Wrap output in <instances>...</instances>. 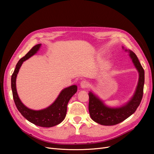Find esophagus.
<instances>
[{
  "label": "esophagus",
  "mask_w": 154,
  "mask_h": 154,
  "mask_svg": "<svg viewBox=\"0 0 154 154\" xmlns=\"http://www.w3.org/2000/svg\"><path fill=\"white\" fill-rule=\"evenodd\" d=\"M80 85L81 88H85L88 87V85H89V84H88V82L87 81H86V80H82V81H81V82H80Z\"/></svg>",
  "instance_id": "obj_1"
}]
</instances>
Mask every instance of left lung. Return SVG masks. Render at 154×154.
<instances>
[{
	"mask_svg": "<svg viewBox=\"0 0 154 154\" xmlns=\"http://www.w3.org/2000/svg\"><path fill=\"white\" fill-rule=\"evenodd\" d=\"M122 48L124 49V47ZM125 51L128 53L134 65L139 72L138 84L132 98L119 107L107 106L99 97L92 91L89 92L88 110L91 117L95 122L100 125H114L122 122L134 114L139 106L142 99L145 80L144 70L134 52L127 49H125Z\"/></svg>",
	"mask_w": 154,
	"mask_h": 154,
	"instance_id": "left-lung-1",
	"label": "left lung"
}]
</instances>
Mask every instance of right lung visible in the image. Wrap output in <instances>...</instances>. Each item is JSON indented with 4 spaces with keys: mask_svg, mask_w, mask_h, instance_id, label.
Returning a JSON list of instances; mask_svg holds the SVG:
<instances>
[{
    "mask_svg": "<svg viewBox=\"0 0 154 154\" xmlns=\"http://www.w3.org/2000/svg\"><path fill=\"white\" fill-rule=\"evenodd\" d=\"M41 45V44H39L32 47L25 56L19 60L11 77V88L15 106L23 117L35 125L42 127H52L61 123L66 117L67 103L72 97L77 92V86L73 85L63 88L50 106L38 110L27 107L21 102L16 88V78L22 64L24 61L35 55Z\"/></svg>",
    "mask_w": 154,
    "mask_h": 154,
    "instance_id": "add662e5",
    "label": "right lung"
}]
</instances>
